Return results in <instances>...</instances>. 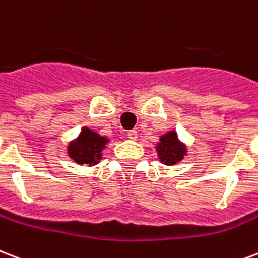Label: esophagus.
<instances>
[{
  "label": "esophagus",
  "instance_id": "obj_1",
  "mask_svg": "<svg viewBox=\"0 0 258 258\" xmlns=\"http://www.w3.org/2000/svg\"><path fill=\"white\" fill-rule=\"evenodd\" d=\"M127 137H129L131 140H136V139H137V132L136 131H129V132H127Z\"/></svg>",
  "mask_w": 258,
  "mask_h": 258
}]
</instances>
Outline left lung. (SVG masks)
<instances>
[{"label": "left lung", "mask_w": 258, "mask_h": 258, "mask_svg": "<svg viewBox=\"0 0 258 258\" xmlns=\"http://www.w3.org/2000/svg\"><path fill=\"white\" fill-rule=\"evenodd\" d=\"M155 151L158 154L159 162L166 166H172V165L181 162L184 157L188 155L187 144L178 139L176 131H169L162 136H159V142L155 146Z\"/></svg>", "instance_id": "8db88e82"}]
</instances>
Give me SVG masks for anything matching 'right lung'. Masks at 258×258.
I'll return each instance as SVG.
<instances>
[{
    "instance_id": "right-lung-1",
    "label": "right lung",
    "mask_w": 258,
    "mask_h": 258,
    "mask_svg": "<svg viewBox=\"0 0 258 258\" xmlns=\"http://www.w3.org/2000/svg\"><path fill=\"white\" fill-rule=\"evenodd\" d=\"M108 143H111L110 137L101 136L93 129L84 126L80 135L67 144L66 152L78 165L95 166L103 159V151Z\"/></svg>"
}]
</instances>
